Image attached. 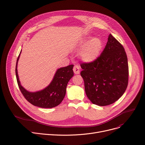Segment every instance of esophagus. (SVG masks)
I'll return each mask as SVG.
<instances>
[{"mask_svg": "<svg viewBox=\"0 0 145 145\" xmlns=\"http://www.w3.org/2000/svg\"><path fill=\"white\" fill-rule=\"evenodd\" d=\"M73 70L74 74H78L80 73V67H78V65H75L73 67Z\"/></svg>", "mask_w": 145, "mask_h": 145, "instance_id": "1", "label": "esophagus"}]
</instances>
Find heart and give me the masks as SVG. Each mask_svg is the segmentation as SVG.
<instances>
[{
  "label": "heart",
  "mask_w": 145,
  "mask_h": 145,
  "mask_svg": "<svg viewBox=\"0 0 145 145\" xmlns=\"http://www.w3.org/2000/svg\"><path fill=\"white\" fill-rule=\"evenodd\" d=\"M77 47L81 50L79 56L81 59L87 63L97 60L103 47V42L99 37L84 38L78 44Z\"/></svg>",
  "instance_id": "heart-1"
}]
</instances>
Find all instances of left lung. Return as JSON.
<instances>
[{"label": "left lung", "instance_id": "1", "mask_svg": "<svg viewBox=\"0 0 145 145\" xmlns=\"http://www.w3.org/2000/svg\"><path fill=\"white\" fill-rule=\"evenodd\" d=\"M80 66L86 94L93 103L106 106L124 93L128 82L127 57L123 46L111 34L98 59Z\"/></svg>", "mask_w": 145, "mask_h": 145}]
</instances>
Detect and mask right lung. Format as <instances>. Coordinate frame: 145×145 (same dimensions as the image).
<instances>
[{
  "instance_id": "1",
  "label": "right lung",
  "mask_w": 145,
  "mask_h": 145,
  "mask_svg": "<svg viewBox=\"0 0 145 145\" xmlns=\"http://www.w3.org/2000/svg\"><path fill=\"white\" fill-rule=\"evenodd\" d=\"M21 52V50L16 62V74L18 87L25 99L34 106L42 108H52L58 106L63 101L67 84L73 76V65L58 69L50 84L44 89L30 92L22 86L19 80L17 65Z\"/></svg>"
}]
</instances>
